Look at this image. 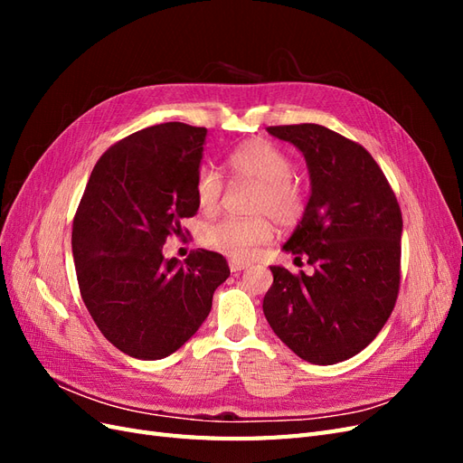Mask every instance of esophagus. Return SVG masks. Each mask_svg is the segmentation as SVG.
Here are the masks:
<instances>
[{
  "label": "esophagus",
  "mask_w": 463,
  "mask_h": 463,
  "mask_svg": "<svg viewBox=\"0 0 463 463\" xmlns=\"http://www.w3.org/2000/svg\"><path fill=\"white\" fill-rule=\"evenodd\" d=\"M245 269H249V264L247 262H240V260H230V270L235 274V272H241V270H245Z\"/></svg>",
  "instance_id": "34e87169"
}]
</instances>
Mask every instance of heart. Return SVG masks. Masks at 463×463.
<instances>
[{
    "instance_id": "obj_1",
    "label": "heart",
    "mask_w": 463,
    "mask_h": 463,
    "mask_svg": "<svg viewBox=\"0 0 463 463\" xmlns=\"http://www.w3.org/2000/svg\"><path fill=\"white\" fill-rule=\"evenodd\" d=\"M228 174L235 184L257 185L250 203V213L270 216L279 226H293L307 204L303 185L293 177V164L286 154L264 138H250L237 146L226 160ZM222 179L208 167H203L194 184L197 204L203 213H216L222 201ZM272 237L270 222L257 218H226L208 226L201 241L233 260H245L255 249Z\"/></svg>"
}]
</instances>
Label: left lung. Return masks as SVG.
I'll list each match as a JSON object with an SVG mask.
<instances>
[{"instance_id": "8db88e82", "label": "left lung", "mask_w": 463, "mask_h": 463, "mask_svg": "<svg viewBox=\"0 0 463 463\" xmlns=\"http://www.w3.org/2000/svg\"><path fill=\"white\" fill-rule=\"evenodd\" d=\"M309 170V201L284 243L313 274L270 266L262 311L293 354L315 365L357 355L381 332L400 288L402 213L381 167L361 145L322 125L269 128Z\"/></svg>"}]
</instances>
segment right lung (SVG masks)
<instances>
[{
    "label": "right lung",
    "mask_w": 463,
    "mask_h": 463,
    "mask_svg": "<svg viewBox=\"0 0 463 463\" xmlns=\"http://www.w3.org/2000/svg\"><path fill=\"white\" fill-rule=\"evenodd\" d=\"M206 129L170 121L137 131L96 162L73 220L82 301L123 354L143 361L177 352L201 328L230 276L214 250L164 259L167 235L197 214L194 184Z\"/></svg>",
    "instance_id": "obj_1"
}]
</instances>
